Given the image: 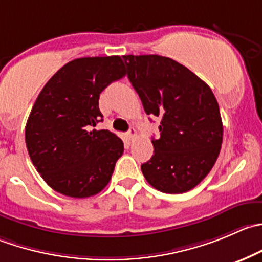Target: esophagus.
<instances>
[{"mask_svg":"<svg viewBox=\"0 0 262 262\" xmlns=\"http://www.w3.org/2000/svg\"><path fill=\"white\" fill-rule=\"evenodd\" d=\"M126 136H128L129 141H133V139L137 137V130L134 128H130V129H129L128 133H126Z\"/></svg>","mask_w":262,"mask_h":262,"instance_id":"34e87169","label":"esophagus"}]
</instances>
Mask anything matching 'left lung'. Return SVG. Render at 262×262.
I'll list each match as a JSON object with an SVG mask.
<instances>
[{
  "label": "left lung",
  "instance_id": "left-lung-1",
  "mask_svg": "<svg viewBox=\"0 0 262 262\" xmlns=\"http://www.w3.org/2000/svg\"><path fill=\"white\" fill-rule=\"evenodd\" d=\"M144 111L160 118L154 155L142 164L147 182L164 193H184L214 166L223 143L219 105L209 85L182 63L159 55L123 56Z\"/></svg>",
  "mask_w": 262,
  "mask_h": 262
}]
</instances>
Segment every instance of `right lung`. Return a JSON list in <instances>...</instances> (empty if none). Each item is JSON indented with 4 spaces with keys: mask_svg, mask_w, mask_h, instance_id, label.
<instances>
[{
    "mask_svg": "<svg viewBox=\"0 0 262 262\" xmlns=\"http://www.w3.org/2000/svg\"><path fill=\"white\" fill-rule=\"evenodd\" d=\"M125 75L120 56L82 57L63 65L43 87L25 126L28 154L56 192L74 199L100 193L124 152L102 121L100 95Z\"/></svg>",
    "mask_w": 262,
    "mask_h": 262,
    "instance_id": "add662e5",
    "label": "right lung"
}]
</instances>
